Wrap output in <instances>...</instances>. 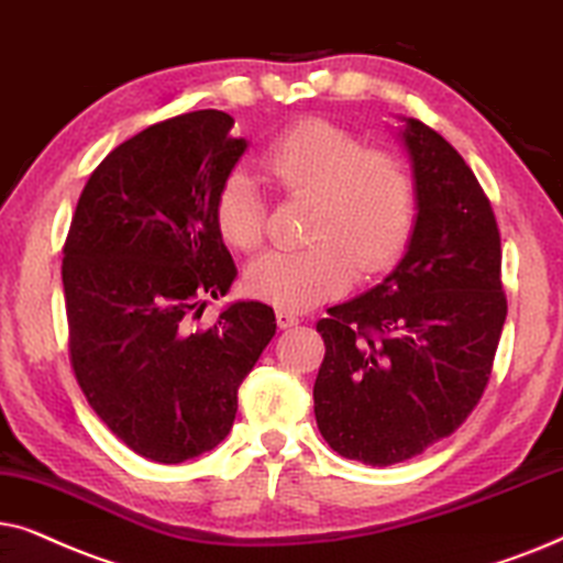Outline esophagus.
<instances>
[{"label":"esophagus","mask_w":563,"mask_h":563,"mask_svg":"<svg viewBox=\"0 0 563 563\" xmlns=\"http://www.w3.org/2000/svg\"><path fill=\"white\" fill-rule=\"evenodd\" d=\"M275 319H277V327H280V329H290V327H296L298 321H301V319H298V313L286 311V309H277Z\"/></svg>","instance_id":"1"}]
</instances>
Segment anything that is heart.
Returning a JSON list of instances; mask_svg holds the SVG:
<instances>
[{
    "instance_id": "obj_1",
    "label": "heart",
    "mask_w": 563,
    "mask_h": 563,
    "mask_svg": "<svg viewBox=\"0 0 563 563\" xmlns=\"http://www.w3.org/2000/svg\"><path fill=\"white\" fill-rule=\"evenodd\" d=\"M262 169L288 195L311 198L306 239L298 252H267L254 260L244 286L254 298L286 311L311 309L340 296L355 277L399 257L415 227L417 190L411 172L386 148L324 118H306L277 133L262 154ZM216 223L242 252L265 239V198L246 169H231L216 192Z\"/></svg>"
}]
</instances>
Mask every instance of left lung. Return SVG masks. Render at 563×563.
Here are the masks:
<instances>
[{"mask_svg": "<svg viewBox=\"0 0 563 563\" xmlns=\"http://www.w3.org/2000/svg\"><path fill=\"white\" fill-rule=\"evenodd\" d=\"M417 216L407 252L368 294L332 306L313 415L344 459L391 466L459 430L492 376L507 298L499 229L463 156L401 118Z\"/></svg>", "mask_w": 563, "mask_h": 563, "instance_id": "left-lung-1", "label": "left lung"}]
</instances>
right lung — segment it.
I'll use <instances>...</instances> for the list:
<instances>
[{"label":"right lung","instance_id":"add662e5","mask_svg":"<svg viewBox=\"0 0 563 563\" xmlns=\"http://www.w3.org/2000/svg\"><path fill=\"white\" fill-rule=\"evenodd\" d=\"M231 129L227 112L195 110L123 141L89 175L64 244L74 376L110 432L156 463L227 438L275 336L260 301L195 327L236 277L216 223V192L246 152Z\"/></svg>","mask_w":563,"mask_h":563}]
</instances>
